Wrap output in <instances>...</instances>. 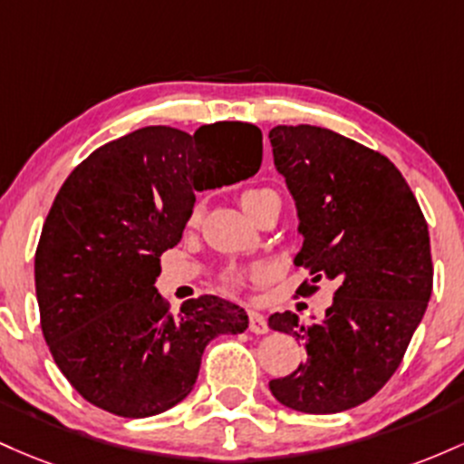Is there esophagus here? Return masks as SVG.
Wrapping results in <instances>:
<instances>
[{
  "label": "esophagus",
  "instance_id": "esophagus-1",
  "mask_svg": "<svg viewBox=\"0 0 464 464\" xmlns=\"http://www.w3.org/2000/svg\"><path fill=\"white\" fill-rule=\"evenodd\" d=\"M249 331L256 333V335H263V333L269 331L267 320H265L258 311H249Z\"/></svg>",
  "mask_w": 464,
  "mask_h": 464
}]
</instances>
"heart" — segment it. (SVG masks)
Segmentation results:
<instances>
[{"label": "heart", "mask_w": 464, "mask_h": 464, "mask_svg": "<svg viewBox=\"0 0 464 464\" xmlns=\"http://www.w3.org/2000/svg\"><path fill=\"white\" fill-rule=\"evenodd\" d=\"M276 192L269 190V188H249V190H243L241 197H238V201H241L243 210L247 212V215H254V210L263 204L267 197H274ZM201 212L199 208H195V210L190 212V223H197L199 221ZM263 274V269L260 267H254L249 269V272H238V269H227L226 274H223V283L227 285V287H238V285H243V280H246V276H252V278H258V276Z\"/></svg>", "instance_id": "obj_1"}]
</instances>
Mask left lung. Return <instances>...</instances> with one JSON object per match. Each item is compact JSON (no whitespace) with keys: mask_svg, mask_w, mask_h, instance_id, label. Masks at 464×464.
<instances>
[{"mask_svg":"<svg viewBox=\"0 0 464 464\" xmlns=\"http://www.w3.org/2000/svg\"><path fill=\"white\" fill-rule=\"evenodd\" d=\"M276 169L298 206L304 237L295 265L335 283L320 322L285 311L269 329L302 342L304 363L269 390L291 410L335 414L379 392L403 362L434 285L428 221L414 192L386 155L311 124L269 131Z\"/></svg>","mask_w":464,"mask_h":464,"instance_id":"left-lung-1","label":"left lung"}]
</instances>
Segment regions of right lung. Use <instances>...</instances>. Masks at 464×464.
Masks as SVG:
<instances>
[{"instance_id":"1","label":"right lung","mask_w":464,"mask_h":464,"mask_svg":"<svg viewBox=\"0 0 464 464\" xmlns=\"http://www.w3.org/2000/svg\"><path fill=\"white\" fill-rule=\"evenodd\" d=\"M260 162L258 127L215 122L192 135L138 129L72 170L41 230L34 285L52 357L82 399L124 419L164 412L188 397L206 346L247 329L246 311L212 294L173 315L153 285L195 192L247 179Z\"/></svg>"}]
</instances>
